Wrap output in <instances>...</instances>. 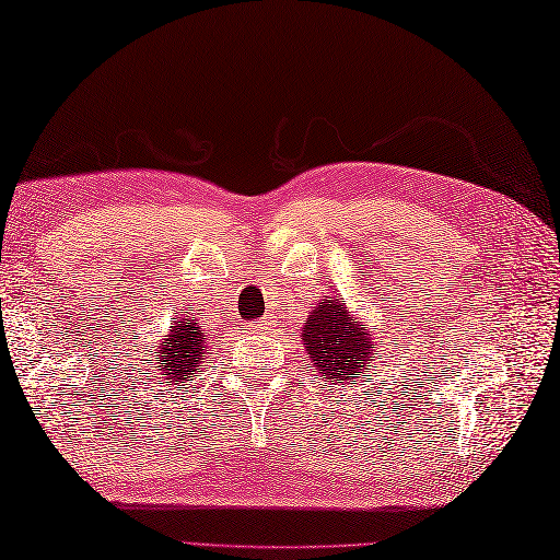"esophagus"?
Segmentation results:
<instances>
[{
    "label": "esophagus",
    "mask_w": 560,
    "mask_h": 560,
    "mask_svg": "<svg viewBox=\"0 0 560 560\" xmlns=\"http://www.w3.org/2000/svg\"><path fill=\"white\" fill-rule=\"evenodd\" d=\"M266 329H268V322H266V324H262V322L253 324V331H266Z\"/></svg>",
    "instance_id": "1"
}]
</instances>
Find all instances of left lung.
Wrapping results in <instances>:
<instances>
[{"mask_svg": "<svg viewBox=\"0 0 560 560\" xmlns=\"http://www.w3.org/2000/svg\"><path fill=\"white\" fill-rule=\"evenodd\" d=\"M302 336L314 373L329 385L351 387L371 373L368 361H375V341L368 324L355 322L343 302L334 298L319 302Z\"/></svg>", "mask_w": 560, "mask_h": 560, "instance_id": "left-lung-1", "label": "left lung"}]
</instances>
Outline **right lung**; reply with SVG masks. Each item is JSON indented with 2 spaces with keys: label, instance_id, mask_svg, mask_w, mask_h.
Instances as JSON below:
<instances>
[{
  "label": "right lung",
  "instance_id": "add662e5",
  "mask_svg": "<svg viewBox=\"0 0 560 560\" xmlns=\"http://www.w3.org/2000/svg\"><path fill=\"white\" fill-rule=\"evenodd\" d=\"M205 351L207 341L199 322L195 316L192 319H180L177 326H173L171 334H167V339H163V343L158 346L155 371L145 373V380L151 385H163V380L177 385L187 377H195V373H199V363L205 361Z\"/></svg>",
  "mask_w": 560,
  "mask_h": 560
}]
</instances>
